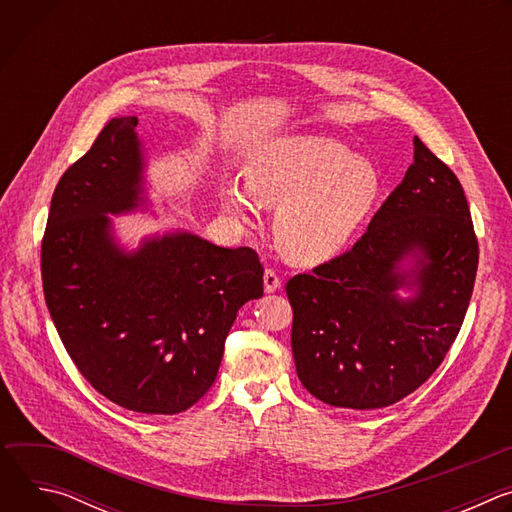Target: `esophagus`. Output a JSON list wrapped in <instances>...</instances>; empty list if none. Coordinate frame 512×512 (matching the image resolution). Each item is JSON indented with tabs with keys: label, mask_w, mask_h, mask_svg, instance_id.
Returning <instances> with one entry per match:
<instances>
[{
	"label": "esophagus",
	"mask_w": 512,
	"mask_h": 512,
	"mask_svg": "<svg viewBox=\"0 0 512 512\" xmlns=\"http://www.w3.org/2000/svg\"><path fill=\"white\" fill-rule=\"evenodd\" d=\"M263 285H265L267 294H273V291H277V289L281 287V279H279V275H277L273 269H265V273H263Z\"/></svg>",
	"instance_id": "esophagus-1"
}]
</instances>
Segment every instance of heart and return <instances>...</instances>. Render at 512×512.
Here are the masks:
<instances>
[{
  "label": "heart",
  "mask_w": 512,
  "mask_h": 512,
  "mask_svg": "<svg viewBox=\"0 0 512 512\" xmlns=\"http://www.w3.org/2000/svg\"><path fill=\"white\" fill-rule=\"evenodd\" d=\"M383 194L379 168L348 145L322 135H279L261 141L245 168V184L227 182L229 210L249 221L255 200L277 206L273 233L285 259L318 265L348 247Z\"/></svg>",
  "instance_id": "obj_1"
}]
</instances>
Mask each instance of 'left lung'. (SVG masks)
Here are the masks:
<instances>
[{"instance_id": "8db88e82", "label": "left lung", "mask_w": 512, "mask_h": 512, "mask_svg": "<svg viewBox=\"0 0 512 512\" xmlns=\"http://www.w3.org/2000/svg\"><path fill=\"white\" fill-rule=\"evenodd\" d=\"M413 145V164L367 233L285 285L298 377L332 407L379 409L421 387L472 298L478 241L464 188L419 137ZM399 288L414 296L401 299Z\"/></svg>"}]
</instances>
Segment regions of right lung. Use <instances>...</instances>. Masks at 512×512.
I'll return each mask as SVG.
<instances>
[{
    "instance_id": "add662e5",
    "label": "right lung",
    "mask_w": 512,
    "mask_h": 512,
    "mask_svg": "<svg viewBox=\"0 0 512 512\" xmlns=\"http://www.w3.org/2000/svg\"><path fill=\"white\" fill-rule=\"evenodd\" d=\"M137 117L111 119L60 178L42 239L50 318L81 375L109 401L174 415L212 387L237 312L263 296L249 247L194 233L145 237L125 251L109 214L145 204Z\"/></svg>"
}]
</instances>
